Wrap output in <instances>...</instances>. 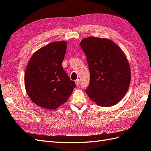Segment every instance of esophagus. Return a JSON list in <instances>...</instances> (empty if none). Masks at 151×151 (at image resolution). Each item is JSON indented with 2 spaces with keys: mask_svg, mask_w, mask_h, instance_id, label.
Listing matches in <instances>:
<instances>
[{
  "mask_svg": "<svg viewBox=\"0 0 151 151\" xmlns=\"http://www.w3.org/2000/svg\"><path fill=\"white\" fill-rule=\"evenodd\" d=\"M75 83H76V86H79V85L80 84V81H79V79L76 80V81H75Z\"/></svg>",
  "mask_w": 151,
  "mask_h": 151,
  "instance_id": "34e87169",
  "label": "esophagus"
}]
</instances>
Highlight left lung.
Returning <instances> with one entry per match:
<instances>
[{"mask_svg": "<svg viewBox=\"0 0 151 151\" xmlns=\"http://www.w3.org/2000/svg\"><path fill=\"white\" fill-rule=\"evenodd\" d=\"M80 45L90 72L87 94L100 106L115 105L124 97L130 84V68L125 55L108 39L91 36L83 39Z\"/></svg>", "mask_w": 151, "mask_h": 151, "instance_id": "left-lung-1", "label": "left lung"}]
</instances>
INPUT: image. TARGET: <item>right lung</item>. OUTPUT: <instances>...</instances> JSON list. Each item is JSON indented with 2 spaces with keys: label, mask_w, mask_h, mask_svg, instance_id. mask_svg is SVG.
I'll use <instances>...</instances> for the list:
<instances>
[{
  "label": "right lung",
  "mask_w": 151,
  "mask_h": 151,
  "mask_svg": "<svg viewBox=\"0 0 151 151\" xmlns=\"http://www.w3.org/2000/svg\"><path fill=\"white\" fill-rule=\"evenodd\" d=\"M67 43L52 42L37 50L27 65L24 85L29 98L38 106L49 109L58 108L66 102L76 88L62 63Z\"/></svg>",
  "instance_id": "right-lung-1"
}]
</instances>
